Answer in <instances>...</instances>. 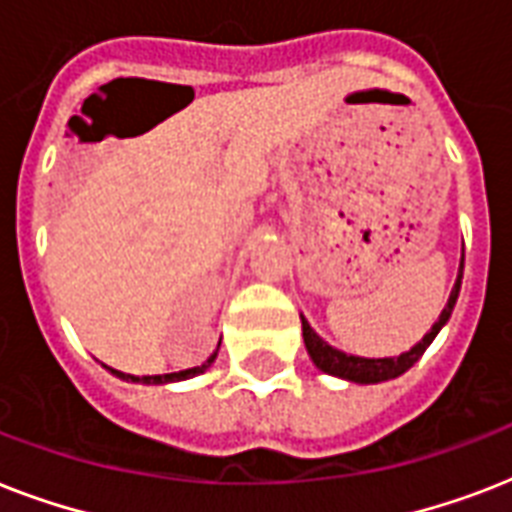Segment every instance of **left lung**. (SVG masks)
<instances>
[{
  "mask_svg": "<svg viewBox=\"0 0 512 512\" xmlns=\"http://www.w3.org/2000/svg\"><path fill=\"white\" fill-rule=\"evenodd\" d=\"M462 268H465V255L460 257V273H457V281H454L452 295L446 300L444 311L438 316V321L430 327V332L422 337L414 348H409L401 356H390V358H364V356H350V353H342V350L332 348L327 340H321L313 327L305 321V316H300L303 321V340H305V350H308V356L316 364V369H321L324 374H332V377H340V380L348 382H358V385H377V382L385 380H396L406 369H412L420 356L428 350V345L436 340V335L444 329V324L449 321L454 311V303H457V297H460V287H462Z\"/></svg>",
  "mask_w": 512,
  "mask_h": 512,
  "instance_id": "1",
  "label": "left lung"
}]
</instances>
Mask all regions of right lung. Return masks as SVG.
<instances>
[{"instance_id":"1","label":"right lung","mask_w":512,"mask_h":512,"mask_svg":"<svg viewBox=\"0 0 512 512\" xmlns=\"http://www.w3.org/2000/svg\"><path fill=\"white\" fill-rule=\"evenodd\" d=\"M217 348H220V345H217ZM215 358H217V350L201 366H191V369H183V372H172V374H146V377H135V374L116 372V369H111V372H114L116 377H119V380H127V382H140V385H167V382L191 380V377H196V374L207 372Z\"/></svg>"}]
</instances>
